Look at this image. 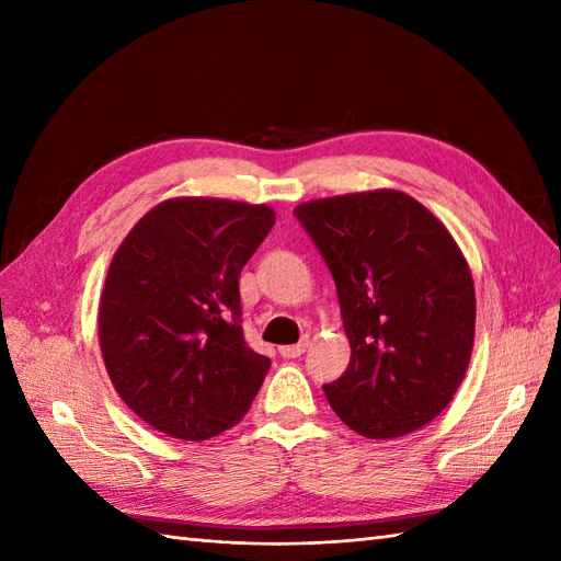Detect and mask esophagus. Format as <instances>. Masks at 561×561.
I'll list each match as a JSON object with an SVG mask.
<instances>
[{"instance_id":"esophagus-1","label":"esophagus","mask_w":561,"mask_h":561,"mask_svg":"<svg viewBox=\"0 0 561 561\" xmlns=\"http://www.w3.org/2000/svg\"><path fill=\"white\" fill-rule=\"evenodd\" d=\"M308 350V340L299 342V344H287V347H279V354L284 359H296V356H301Z\"/></svg>"}]
</instances>
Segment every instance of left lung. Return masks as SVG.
<instances>
[{
	"label": "left lung",
	"mask_w": 561,
	"mask_h": 561,
	"mask_svg": "<svg viewBox=\"0 0 561 561\" xmlns=\"http://www.w3.org/2000/svg\"><path fill=\"white\" fill-rule=\"evenodd\" d=\"M335 279L352 359L323 386L366 438H398L444 412L468 371L474 287L458 243L398 190L337 195L294 209Z\"/></svg>",
	"instance_id": "left-lung-1"
}]
</instances>
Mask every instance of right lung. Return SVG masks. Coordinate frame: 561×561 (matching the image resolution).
Returning <instances> with one entry per match:
<instances>
[{"label":"right lung","instance_id":"add662e5","mask_svg":"<svg viewBox=\"0 0 561 561\" xmlns=\"http://www.w3.org/2000/svg\"><path fill=\"white\" fill-rule=\"evenodd\" d=\"M274 226L265 205L175 197L113 255L99 337L117 396L161 434L205 440L241 422L270 359L248 347L238 277Z\"/></svg>","mask_w":561,"mask_h":561}]
</instances>
